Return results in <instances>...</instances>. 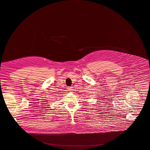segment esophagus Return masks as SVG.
<instances>
[{
  "label": "esophagus",
  "mask_w": 150,
  "mask_h": 150,
  "mask_svg": "<svg viewBox=\"0 0 150 150\" xmlns=\"http://www.w3.org/2000/svg\"><path fill=\"white\" fill-rule=\"evenodd\" d=\"M72 87H68L67 88V91H69V92H71L72 91Z\"/></svg>",
  "instance_id": "34e87169"
}]
</instances>
